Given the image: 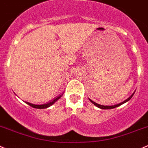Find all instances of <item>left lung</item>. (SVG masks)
<instances>
[{
  "label": "left lung",
  "instance_id": "obj_1",
  "mask_svg": "<svg viewBox=\"0 0 148 148\" xmlns=\"http://www.w3.org/2000/svg\"><path fill=\"white\" fill-rule=\"evenodd\" d=\"M134 94H132V96H131V97H129L127 99H126V100H125V101H123V102H121V103H119V104H118V105H112V106H105V105H99V104L96 103V102H93V101H92V100H91V99H89V100L91 101V103H93V104H94V105H96L97 107H98V108H101V109H104V110H108V109H112V108H116V107H119V106H120V105H121L122 104L125 103V102H128V101H129V100H130V99H131V98H132V97H133Z\"/></svg>",
  "mask_w": 148,
  "mask_h": 148
}]
</instances>
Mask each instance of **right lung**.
Masks as SVG:
<instances>
[{
  "mask_svg": "<svg viewBox=\"0 0 148 148\" xmlns=\"http://www.w3.org/2000/svg\"><path fill=\"white\" fill-rule=\"evenodd\" d=\"M62 96V94H61L60 96L57 97V98H55V99H54V100L51 101V102H48V103H46V104H43V105H34V104H32V103H29V102H26V103L27 104V105H29V106H31L32 108H38V109H44V108H49V107H50L51 105H52L54 103V102H56V101L58 100L59 99H60L61 97Z\"/></svg>",
  "mask_w": 148,
  "mask_h": 148,
  "instance_id": "right-lung-1",
  "label": "right lung"
}]
</instances>
